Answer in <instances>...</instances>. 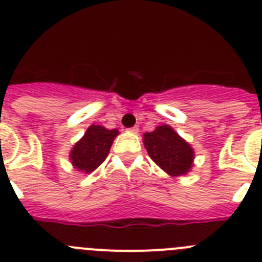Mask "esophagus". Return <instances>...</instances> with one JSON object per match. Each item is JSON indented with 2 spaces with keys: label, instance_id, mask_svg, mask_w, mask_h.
Instances as JSON below:
<instances>
[{
  "label": "esophagus",
  "instance_id": "34e87169",
  "mask_svg": "<svg viewBox=\"0 0 262 262\" xmlns=\"http://www.w3.org/2000/svg\"><path fill=\"white\" fill-rule=\"evenodd\" d=\"M128 132H129V133H133V134H137V133H138V128H137V126H133V128H130V129H128Z\"/></svg>",
  "mask_w": 262,
  "mask_h": 262
}]
</instances>
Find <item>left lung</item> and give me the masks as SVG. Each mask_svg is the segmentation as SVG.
<instances>
[{"mask_svg":"<svg viewBox=\"0 0 262 262\" xmlns=\"http://www.w3.org/2000/svg\"><path fill=\"white\" fill-rule=\"evenodd\" d=\"M144 145L154 162L171 177L187 174L194 162V149L169 125L144 134Z\"/></svg>","mask_w":262,"mask_h":262,"instance_id":"obj_1","label":"left lung"}]
</instances>
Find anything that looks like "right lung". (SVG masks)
<instances>
[{
    "mask_svg": "<svg viewBox=\"0 0 262 262\" xmlns=\"http://www.w3.org/2000/svg\"><path fill=\"white\" fill-rule=\"evenodd\" d=\"M117 136V129L109 130L101 125H91L83 138L77 141L70 153V159L75 169L87 174L96 170L108 157Z\"/></svg>",
    "mask_w": 262,
    "mask_h": 262,
    "instance_id": "1",
    "label": "right lung"
}]
</instances>
